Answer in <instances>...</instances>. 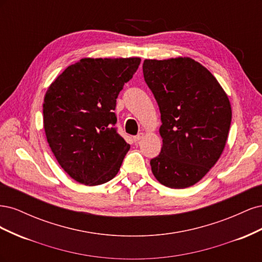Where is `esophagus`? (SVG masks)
Returning <instances> with one entry per match:
<instances>
[{"mask_svg": "<svg viewBox=\"0 0 262 262\" xmlns=\"http://www.w3.org/2000/svg\"><path fill=\"white\" fill-rule=\"evenodd\" d=\"M143 137H144V133H139L138 136H136V137H133V141L134 142H139L141 139H143Z\"/></svg>", "mask_w": 262, "mask_h": 262, "instance_id": "1", "label": "esophagus"}]
</instances>
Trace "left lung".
Returning <instances> with one entry per match:
<instances>
[{
	"mask_svg": "<svg viewBox=\"0 0 262 262\" xmlns=\"http://www.w3.org/2000/svg\"><path fill=\"white\" fill-rule=\"evenodd\" d=\"M143 74L162 120L163 146L150 160L153 175L168 188L193 186L223 153L232 121L227 95L191 58L144 60Z\"/></svg>",
	"mask_w": 262,
	"mask_h": 262,
	"instance_id": "8db88e82",
	"label": "left lung"
}]
</instances>
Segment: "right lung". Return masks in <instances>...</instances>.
I'll use <instances>...</instances> for the list:
<instances>
[{"instance_id": "right-lung-1", "label": "right lung", "mask_w": 262, "mask_h": 262, "mask_svg": "<svg viewBox=\"0 0 262 262\" xmlns=\"http://www.w3.org/2000/svg\"><path fill=\"white\" fill-rule=\"evenodd\" d=\"M140 58H84L68 67L43 100L47 141L61 167L85 186L112 180L130 145L118 134L117 97Z\"/></svg>"}]
</instances>
